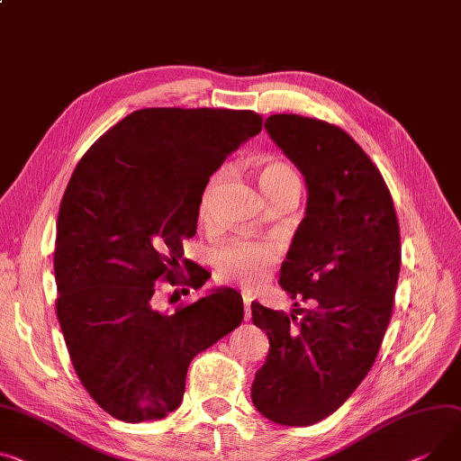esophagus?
I'll return each mask as SVG.
<instances>
[{
    "mask_svg": "<svg viewBox=\"0 0 461 461\" xmlns=\"http://www.w3.org/2000/svg\"><path fill=\"white\" fill-rule=\"evenodd\" d=\"M242 303H244V319L250 321V317H252V312H250L252 298H250V294H242Z\"/></svg>",
    "mask_w": 461,
    "mask_h": 461,
    "instance_id": "1",
    "label": "esophagus"
}]
</instances>
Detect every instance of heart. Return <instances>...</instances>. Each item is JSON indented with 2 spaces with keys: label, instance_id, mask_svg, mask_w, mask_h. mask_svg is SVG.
<instances>
[{
  "label": "heart",
  "instance_id": "b5f03b06",
  "mask_svg": "<svg viewBox=\"0 0 461 461\" xmlns=\"http://www.w3.org/2000/svg\"><path fill=\"white\" fill-rule=\"evenodd\" d=\"M226 176V168L219 170L202 191L198 202V217L202 221H207L211 217L214 194H217ZM258 179L268 200H272L282 189L291 185V183H298V176L293 167L276 158H265L259 161ZM280 256L282 244L276 240L233 239L214 249L212 265L217 268L221 280L240 284L244 287H258L268 278L270 268L278 263Z\"/></svg>",
  "mask_w": 461,
  "mask_h": 461
}]
</instances>
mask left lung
<instances>
[{
	"label": "left lung",
	"instance_id": "left-lung-1",
	"mask_svg": "<svg viewBox=\"0 0 461 461\" xmlns=\"http://www.w3.org/2000/svg\"><path fill=\"white\" fill-rule=\"evenodd\" d=\"M265 130L308 183L280 285L312 310L287 315L252 302V321L270 343L252 402L272 422L310 426L343 406L378 356L401 272V230L378 167L347 131L300 114H272Z\"/></svg>",
	"mask_w": 461,
	"mask_h": 461
}]
</instances>
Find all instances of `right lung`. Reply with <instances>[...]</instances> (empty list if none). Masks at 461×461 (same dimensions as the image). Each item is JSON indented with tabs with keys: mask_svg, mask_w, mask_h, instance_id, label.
I'll return each instance as SVG.
<instances>
[{
	"mask_svg": "<svg viewBox=\"0 0 461 461\" xmlns=\"http://www.w3.org/2000/svg\"><path fill=\"white\" fill-rule=\"evenodd\" d=\"M261 126L254 111L139 109L86 149L68 181L57 219L55 312L83 387L118 420L174 411L193 357L244 319L242 296L230 287L163 313L158 282L200 289L211 278L183 259V239L196 233L209 176Z\"/></svg>",
	"mask_w": 461,
	"mask_h": 461,
	"instance_id": "obj_1",
	"label": "right lung"
}]
</instances>
